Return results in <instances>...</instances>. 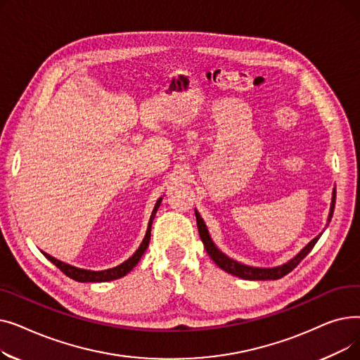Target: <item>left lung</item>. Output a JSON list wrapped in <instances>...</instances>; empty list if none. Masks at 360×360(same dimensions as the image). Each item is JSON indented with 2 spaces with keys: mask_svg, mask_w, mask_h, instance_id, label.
<instances>
[{
  "mask_svg": "<svg viewBox=\"0 0 360 360\" xmlns=\"http://www.w3.org/2000/svg\"><path fill=\"white\" fill-rule=\"evenodd\" d=\"M334 205H335V188H334V191H333V200H331V207H330L328 223L331 221V217H333V213H334ZM195 217H197L198 233H200V238H201V240L204 243V248H205L207 254L210 255V258L217 264V266L221 270H224L226 273H229V274H233L236 277L245 278V280H277V278H281L283 276L289 274L293 269L297 267V264L312 251V248L315 247V243L318 242V239L321 236V233H319L316 238H314L307 245V247L302 250L293 259H290L288 264H283V266L274 267V269H257V267L243 266V264L231 259L229 257H226L221 251H219L216 248V245L213 243V240H212V238L209 235V231H207V228H205L202 219L200 217V214L197 212H195Z\"/></svg>",
  "mask_w": 360,
  "mask_h": 360,
  "instance_id": "obj_1",
  "label": "left lung"
}]
</instances>
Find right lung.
I'll return each mask as SVG.
<instances>
[{
	"mask_svg": "<svg viewBox=\"0 0 360 360\" xmlns=\"http://www.w3.org/2000/svg\"><path fill=\"white\" fill-rule=\"evenodd\" d=\"M162 202V198L158 200L156 205L153 212H151V216H150V220H148V228H147V232H146V236L141 242V245L139 247V250L134 252V255H132L131 258H128L125 262H122L121 266L118 267H113V269H109V270H103V271H90V270H83V269H77V267H72L70 266V264H65L60 259H56L48 254L44 252V255L51 261L53 262L56 267H58L65 276H68L70 278L75 280V281H82V283H86V281H110V280H117L120 277H124L125 274H128L132 269L136 267V264L140 261L141 255L144 254V251L147 250L148 247V242H150V232H151V223H153V219L156 216V212L159 209V205Z\"/></svg>",
	"mask_w": 360,
	"mask_h": 360,
	"instance_id": "right-lung-1",
	"label": "right lung"
}]
</instances>
